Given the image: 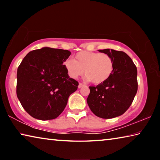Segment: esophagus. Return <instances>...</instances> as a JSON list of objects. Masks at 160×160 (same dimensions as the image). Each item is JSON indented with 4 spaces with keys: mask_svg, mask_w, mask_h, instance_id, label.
Here are the masks:
<instances>
[{
    "mask_svg": "<svg viewBox=\"0 0 160 160\" xmlns=\"http://www.w3.org/2000/svg\"><path fill=\"white\" fill-rule=\"evenodd\" d=\"M84 86V85L82 83H79V85H78V88H82V87Z\"/></svg>",
    "mask_w": 160,
    "mask_h": 160,
    "instance_id": "1",
    "label": "esophagus"
}]
</instances>
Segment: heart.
Instances as JSON below:
<instances>
[{"instance_id":"1","label":"heart","mask_w":160,"mask_h":160,"mask_svg":"<svg viewBox=\"0 0 160 160\" xmlns=\"http://www.w3.org/2000/svg\"><path fill=\"white\" fill-rule=\"evenodd\" d=\"M63 65L70 78L75 79L84 72L86 80L96 85L107 81L113 70V61L109 55L93 51L78 52L75 60L66 59Z\"/></svg>"}]
</instances>
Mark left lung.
Masks as SVG:
<instances>
[{"instance_id": "left-lung-1", "label": "left lung", "mask_w": 160, "mask_h": 160, "mask_svg": "<svg viewBox=\"0 0 160 160\" xmlns=\"http://www.w3.org/2000/svg\"><path fill=\"white\" fill-rule=\"evenodd\" d=\"M113 61L111 77L96 87H90L87 102L94 114L102 118L117 117L131 106L138 90L137 68L126 53L110 48L98 50Z\"/></svg>"}]
</instances>
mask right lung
<instances>
[{
    "mask_svg": "<svg viewBox=\"0 0 160 160\" xmlns=\"http://www.w3.org/2000/svg\"><path fill=\"white\" fill-rule=\"evenodd\" d=\"M68 50L43 47L27 54L17 72V96L29 115L39 120L57 118L78 82L70 78L63 65Z\"/></svg>",
    "mask_w": 160,
    "mask_h": 160,
    "instance_id": "right-lung-1",
    "label": "right lung"
}]
</instances>
